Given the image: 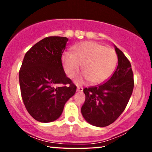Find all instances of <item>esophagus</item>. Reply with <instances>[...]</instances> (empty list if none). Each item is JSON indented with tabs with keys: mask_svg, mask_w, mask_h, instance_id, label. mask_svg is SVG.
<instances>
[{
	"mask_svg": "<svg viewBox=\"0 0 152 152\" xmlns=\"http://www.w3.org/2000/svg\"><path fill=\"white\" fill-rule=\"evenodd\" d=\"M76 91H77L78 92H82V91H83V88H82V87H81V86H78Z\"/></svg>",
	"mask_w": 152,
	"mask_h": 152,
	"instance_id": "34e87169",
	"label": "esophagus"
}]
</instances>
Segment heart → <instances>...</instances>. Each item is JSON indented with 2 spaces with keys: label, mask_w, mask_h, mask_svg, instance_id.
Here are the masks:
<instances>
[{
  "label": "heart",
  "mask_w": 152,
  "mask_h": 152,
  "mask_svg": "<svg viewBox=\"0 0 152 152\" xmlns=\"http://www.w3.org/2000/svg\"><path fill=\"white\" fill-rule=\"evenodd\" d=\"M62 64L69 78L74 77L80 69L83 72L76 78L78 84L91 81L100 84L109 79L117 64V54L111 47L104 46L95 41H83L72 48V53L62 55Z\"/></svg>",
  "instance_id": "b5f03b06"
}]
</instances>
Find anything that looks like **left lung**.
Masks as SVG:
<instances>
[{
    "mask_svg": "<svg viewBox=\"0 0 152 152\" xmlns=\"http://www.w3.org/2000/svg\"><path fill=\"white\" fill-rule=\"evenodd\" d=\"M118 66L106 83L85 88L81 114L93 126L104 127L114 122L124 111L134 89V74L129 59L115 46Z\"/></svg>",
    "mask_w": 152,
    "mask_h": 152,
    "instance_id": "left-lung-1",
    "label": "left lung"
}]
</instances>
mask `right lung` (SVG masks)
Returning a JSON list of instances; mask_svg holds the SVG:
<instances>
[{
	"label": "right lung",
	"mask_w": 152,
	"mask_h": 152,
	"mask_svg": "<svg viewBox=\"0 0 152 152\" xmlns=\"http://www.w3.org/2000/svg\"><path fill=\"white\" fill-rule=\"evenodd\" d=\"M69 41L49 36L26 52L19 71L20 94L26 109L34 119L48 123L61 115L76 86L66 76L61 57Z\"/></svg>",
	"instance_id": "1"
}]
</instances>
